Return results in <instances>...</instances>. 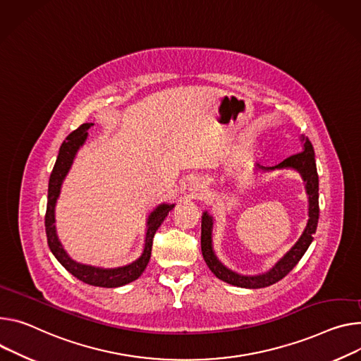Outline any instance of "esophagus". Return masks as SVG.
I'll list each match as a JSON object with an SVG mask.
<instances>
[{"mask_svg": "<svg viewBox=\"0 0 361 361\" xmlns=\"http://www.w3.org/2000/svg\"><path fill=\"white\" fill-rule=\"evenodd\" d=\"M188 191H190V195H191V199H200V197H202V195H203L204 187H203V184H202V183H199V181H195V183H192V184L190 185Z\"/></svg>", "mask_w": 361, "mask_h": 361, "instance_id": "34e87169", "label": "esophagus"}]
</instances>
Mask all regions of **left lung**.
I'll return each instance as SVG.
<instances>
[{
    "mask_svg": "<svg viewBox=\"0 0 361 361\" xmlns=\"http://www.w3.org/2000/svg\"><path fill=\"white\" fill-rule=\"evenodd\" d=\"M304 142L302 151L288 157L282 162H279L275 167H262L256 164L255 169L257 171H274V170H282V169H292L297 170L304 183H305V191L308 195V221L304 228L301 238L295 243L276 264L265 274L260 275H240L232 269L224 267L219 257L216 256L213 250V217L204 212L202 216V252L203 257L209 269L221 281L239 286V288H249V289H257L265 288L269 285L276 283L282 278H285L293 267L298 264L307 249L310 247L312 242V236L317 231L318 217H319V206H318V173L315 166V154L311 141L302 135Z\"/></svg>",
    "mask_w": 361,
    "mask_h": 361,
    "instance_id": "8db88e82",
    "label": "left lung"
}]
</instances>
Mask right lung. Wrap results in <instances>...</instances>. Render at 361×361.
Returning a JSON list of instances; mask_svg holds the SVG:
<instances>
[{"mask_svg":"<svg viewBox=\"0 0 361 361\" xmlns=\"http://www.w3.org/2000/svg\"><path fill=\"white\" fill-rule=\"evenodd\" d=\"M93 123H82L78 129H75L72 134L68 135L66 141H64L59 149V155L56 159V164L53 167V171L50 174L49 180V192H47V210H46V235H47V243L54 255V257L60 262L61 267L71 272L75 278L79 281L92 285V286H101V288H118L122 285H126L129 282H133L138 279L142 272L145 271L149 257H151V249H152V239L155 232L158 231V227L164 221V219L167 217V214L174 209V204H166L162 203L157 206L148 216L147 219V232H145V243H144V250L141 256L130 262V264L125 267H118V268H97V267H90V265H83L79 264V262L73 260L68 252L64 250L61 246L57 232H56V219H54V209L56 203L60 195V188L63 184V180L66 178L73 159L80 149V147L85 144L87 138V129Z\"/></svg>","mask_w":361,"mask_h":361,"instance_id":"add662e5","label":"right lung"}]
</instances>
